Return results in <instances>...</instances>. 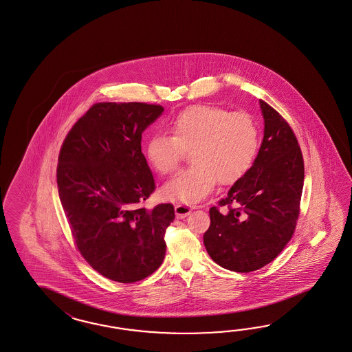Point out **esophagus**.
Returning a JSON list of instances; mask_svg holds the SVG:
<instances>
[{"label":"esophagus","instance_id":"1","mask_svg":"<svg viewBox=\"0 0 352 352\" xmlns=\"http://www.w3.org/2000/svg\"><path fill=\"white\" fill-rule=\"evenodd\" d=\"M191 210H192L191 206L184 204V203H177V204L175 206V212H176V216H177L179 219H185L186 216H189Z\"/></svg>","mask_w":352,"mask_h":352}]
</instances>
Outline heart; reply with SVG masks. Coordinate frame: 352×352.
I'll return each instance as SVG.
<instances>
[{
    "label": "heart",
    "instance_id": "b5f03b06",
    "mask_svg": "<svg viewBox=\"0 0 352 352\" xmlns=\"http://www.w3.org/2000/svg\"><path fill=\"white\" fill-rule=\"evenodd\" d=\"M167 133L151 135L145 146L151 167L168 175L175 171L186 151L190 167L177 172L162 194L170 201L194 204L204 199L217 181L230 185L251 170L256 160L260 132L247 111H229L216 105H192L180 111Z\"/></svg>",
    "mask_w": 352,
    "mask_h": 352
}]
</instances>
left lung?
Wrapping results in <instances>:
<instances>
[{"instance_id": "obj_1", "label": "left lung", "mask_w": 352, "mask_h": 352, "mask_svg": "<svg viewBox=\"0 0 352 352\" xmlns=\"http://www.w3.org/2000/svg\"><path fill=\"white\" fill-rule=\"evenodd\" d=\"M260 105L265 131L257 158L219 206L211 207V225L203 235L212 260L231 272H256L276 258L300 216L301 148L281 114L266 101Z\"/></svg>"}]
</instances>
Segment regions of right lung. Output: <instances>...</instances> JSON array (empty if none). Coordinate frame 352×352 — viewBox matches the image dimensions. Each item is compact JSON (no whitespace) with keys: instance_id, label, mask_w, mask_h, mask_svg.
I'll use <instances>...</instances> for the list:
<instances>
[{"instance_id":"obj_1","label":"right lung","mask_w":352,"mask_h":352,"mask_svg":"<svg viewBox=\"0 0 352 352\" xmlns=\"http://www.w3.org/2000/svg\"><path fill=\"white\" fill-rule=\"evenodd\" d=\"M162 111L160 104L96 102L61 145L56 180L73 241L113 281L142 280L164 260L175 208L144 207L155 184L141 153V135Z\"/></svg>"}]
</instances>
